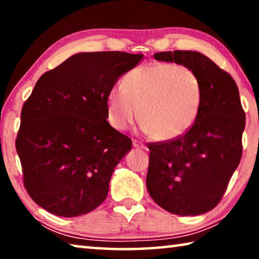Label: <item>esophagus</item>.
<instances>
[{
	"instance_id": "obj_1",
	"label": "esophagus",
	"mask_w": 259,
	"mask_h": 259,
	"mask_svg": "<svg viewBox=\"0 0 259 259\" xmlns=\"http://www.w3.org/2000/svg\"><path fill=\"white\" fill-rule=\"evenodd\" d=\"M133 146L135 148H143V150H145V148H146V146L140 142H138V140H133Z\"/></svg>"
}]
</instances>
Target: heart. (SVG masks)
<instances>
[{
	"instance_id": "b5f03b06",
	"label": "heart",
	"mask_w": 259,
	"mask_h": 259,
	"mask_svg": "<svg viewBox=\"0 0 259 259\" xmlns=\"http://www.w3.org/2000/svg\"><path fill=\"white\" fill-rule=\"evenodd\" d=\"M202 100V84L193 69L153 63L130 71L123 88L109 90L108 121L115 129L125 130L140 115L144 133L164 142L172 140L194 125Z\"/></svg>"
}]
</instances>
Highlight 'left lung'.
<instances>
[{"mask_svg":"<svg viewBox=\"0 0 259 259\" xmlns=\"http://www.w3.org/2000/svg\"><path fill=\"white\" fill-rule=\"evenodd\" d=\"M153 57L193 69L202 84L203 100L185 135L148 146L147 191L166 211L198 216L218 204L240 163L245 114L239 89L230 74L198 51L156 52Z\"/></svg>","mask_w":259,"mask_h":259,"instance_id":"8db88e82","label":"left lung"}]
</instances>
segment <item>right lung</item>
Returning a JSON list of instances; mask_svg holds the SVG:
<instances>
[{"label": "right lung", "mask_w": 259, "mask_h": 259, "mask_svg": "<svg viewBox=\"0 0 259 259\" xmlns=\"http://www.w3.org/2000/svg\"><path fill=\"white\" fill-rule=\"evenodd\" d=\"M143 54L80 52L38 78L16 140L24 183L47 211L77 217L106 199L131 139L107 122V95Z\"/></svg>", "instance_id": "obj_1"}]
</instances>
